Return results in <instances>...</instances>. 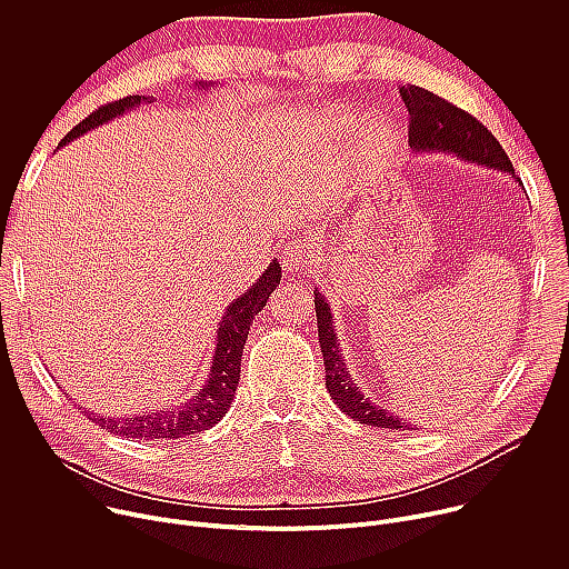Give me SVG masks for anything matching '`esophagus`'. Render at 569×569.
Listing matches in <instances>:
<instances>
[{"label": "esophagus", "mask_w": 569, "mask_h": 569, "mask_svg": "<svg viewBox=\"0 0 569 569\" xmlns=\"http://www.w3.org/2000/svg\"><path fill=\"white\" fill-rule=\"evenodd\" d=\"M306 248L301 246L299 240H288L286 246L281 248V263L286 272H301L303 263H306Z\"/></svg>", "instance_id": "1"}]
</instances>
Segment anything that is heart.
<instances>
[{"label": "heart", "instance_id": "obj_1", "mask_svg": "<svg viewBox=\"0 0 569 569\" xmlns=\"http://www.w3.org/2000/svg\"><path fill=\"white\" fill-rule=\"evenodd\" d=\"M329 130L338 146H347L353 139V148L367 164L391 159L400 146V132L382 117H369L360 123L356 112L336 110L329 117Z\"/></svg>", "mask_w": 569, "mask_h": 569}]
</instances>
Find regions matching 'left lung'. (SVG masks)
Returning <instances> with one entry per match:
<instances>
[{
	"instance_id": "8db88e82",
	"label": "left lung",
	"mask_w": 569,
	"mask_h": 569,
	"mask_svg": "<svg viewBox=\"0 0 569 569\" xmlns=\"http://www.w3.org/2000/svg\"><path fill=\"white\" fill-rule=\"evenodd\" d=\"M400 99L410 112V148L417 152H441L455 154L468 164L486 167L493 171H502L520 182L513 173L511 159L507 157L500 141L486 130L475 117L448 103L446 99L428 92L417 86H400ZM315 312H317V331L319 347L323 356V367H327V389L336 400L338 408L347 412L353 421L373 428L389 430H410V423H405L393 415V410L382 408L378 402H371L356 380L351 378L342 347L336 336L331 306L323 295L315 288Z\"/></svg>"
}]
</instances>
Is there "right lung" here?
Here are the masks:
<instances>
[{
	"label": "right lung",
	"mask_w": 569,
	"mask_h": 569,
	"mask_svg": "<svg viewBox=\"0 0 569 569\" xmlns=\"http://www.w3.org/2000/svg\"><path fill=\"white\" fill-rule=\"evenodd\" d=\"M196 86L198 90H209L213 83H196ZM146 101L150 103V97L137 94V97H126L99 108L86 121H80L60 141V146L73 141L80 134H86L88 130H94L121 117L128 110L139 108ZM279 281H281V268H279V261H272L248 292H242L238 299H233L227 306L216 329V349H213L209 378L196 396L187 398L180 405H167V408L148 410L134 417H92V421H97L103 430L112 435L128 437V439H152V441L180 439V437H189V435L213 428L229 412V405L233 400L238 378H240V356L250 336L254 315L263 310V306L268 303Z\"/></svg>",
	"instance_id": "add662e5"
}]
</instances>
